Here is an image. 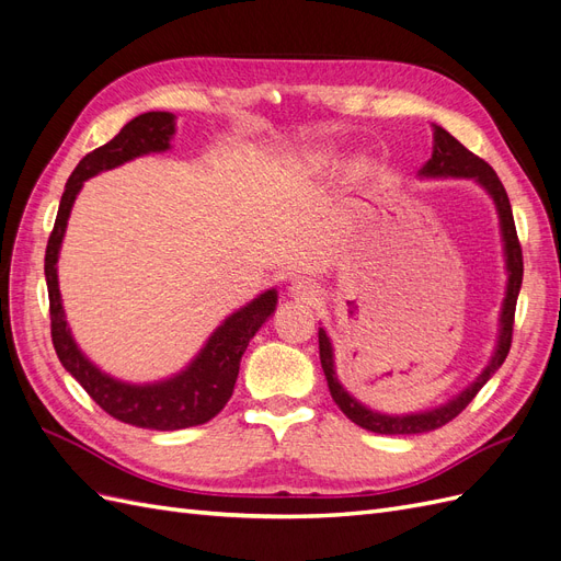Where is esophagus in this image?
<instances>
[{
	"mask_svg": "<svg viewBox=\"0 0 561 561\" xmlns=\"http://www.w3.org/2000/svg\"><path fill=\"white\" fill-rule=\"evenodd\" d=\"M290 297H295L297 301H304V304H316L320 299V290L309 280H299V283H293Z\"/></svg>",
	"mask_w": 561,
	"mask_h": 561,
	"instance_id": "1",
	"label": "esophagus"
}]
</instances>
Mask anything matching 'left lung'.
<instances>
[{
  "label": "left lung",
  "mask_w": 561,
  "mask_h": 561,
  "mask_svg": "<svg viewBox=\"0 0 561 561\" xmlns=\"http://www.w3.org/2000/svg\"><path fill=\"white\" fill-rule=\"evenodd\" d=\"M433 130H435L433 133V138H435L433 157L428 159L426 165L421 168L419 175L421 178H472L491 198H494V206H496V213L501 219L503 254H505V268H507L505 299L501 307V330H499L496 351H494V355H491L489 365L466 390H461V393L451 398L447 404L435 407V410L393 416V414H381V412L369 410V407L355 400L342 386V381L336 379V371H334V351L330 344V336L325 330L318 328L320 365H322V371H325L332 400L339 404V410H342L353 423H358L360 428H367V431L379 433V435H414V433H428L435 428H443L445 423H449L451 419L461 414L472 402V398L480 393V388L496 375V369L507 358V351H511V344H513L515 307H517V297H519V287H522L524 262H522V245L517 239L511 198H507L505 186L501 184L499 175L494 173V168H491L484 159L474 157L470 149H466L445 128L433 126Z\"/></svg>",
  "instance_id": "obj_1"
}]
</instances>
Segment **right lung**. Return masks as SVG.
Returning a JSON list of instances; mask_svg holds the SVG:
<instances>
[{"mask_svg": "<svg viewBox=\"0 0 561 561\" xmlns=\"http://www.w3.org/2000/svg\"><path fill=\"white\" fill-rule=\"evenodd\" d=\"M175 133V116L171 112H147L135 116L118 135L93 149L83 157L75 173L65 184L60 208L54 231L48 236L44 274L48 287V311H50V339L62 367L83 386V390L95 400V404L124 423L151 431H180L190 426H201L222 412L229 402L236 377H239L241 358L266 318L276 311L278 293L266 290L257 299L245 304L243 309L231 313L222 325L201 348L196 358L186 365L175 377L154 383H128L118 381L103 369L95 367L77 346L70 325L65 320V309L58 287V254L62 236L70 219L75 198L89 178L112 171L135 157L151 154V151L171 149Z\"/></svg>", "mask_w": 561, "mask_h": 561, "instance_id": "right-lung-1", "label": "right lung"}]
</instances>
